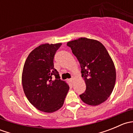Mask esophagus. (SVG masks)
<instances>
[{"label":"esophagus","instance_id":"esophagus-1","mask_svg":"<svg viewBox=\"0 0 133 133\" xmlns=\"http://www.w3.org/2000/svg\"><path fill=\"white\" fill-rule=\"evenodd\" d=\"M73 80H74V78H71V79H69V82H71V84H73Z\"/></svg>","mask_w":133,"mask_h":133}]
</instances>
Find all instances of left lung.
Masks as SVG:
<instances>
[{
  "mask_svg": "<svg viewBox=\"0 0 133 133\" xmlns=\"http://www.w3.org/2000/svg\"><path fill=\"white\" fill-rule=\"evenodd\" d=\"M80 64L86 89L80 95L86 104L98 105L104 102L114 89L116 70L104 45L99 41L80 38L67 43Z\"/></svg>",
  "mask_w": 133,
  "mask_h": 133,
  "instance_id": "8db88e82",
  "label": "left lung"
}]
</instances>
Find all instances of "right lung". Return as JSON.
Wrapping results in <instances>:
<instances>
[{"mask_svg": "<svg viewBox=\"0 0 133 133\" xmlns=\"http://www.w3.org/2000/svg\"><path fill=\"white\" fill-rule=\"evenodd\" d=\"M61 43L44 44L33 49L25 62L22 75L24 92L29 102L39 111L53 112L62 107L68 84L55 69V55ZM55 76L56 78L53 79Z\"/></svg>", "mask_w": 133, "mask_h": 133, "instance_id": "obj_1", "label": "right lung"}]
</instances>
